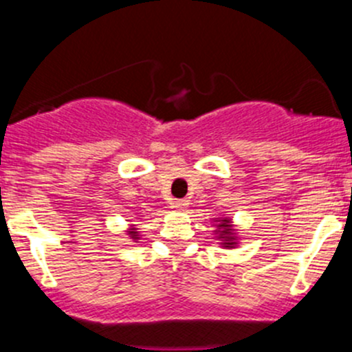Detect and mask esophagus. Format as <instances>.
<instances>
[{"mask_svg": "<svg viewBox=\"0 0 352 352\" xmlns=\"http://www.w3.org/2000/svg\"><path fill=\"white\" fill-rule=\"evenodd\" d=\"M186 206H187V201H184V199H177V201L172 202V208L179 209V211L186 209Z\"/></svg>", "mask_w": 352, "mask_h": 352, "instance_id": "1", "label": "esophagus"}]
</instances>
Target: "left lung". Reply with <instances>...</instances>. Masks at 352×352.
<instances>
[{"instance_id":"left-lung-1","label":"left lung","mask_w":352,"mask_h":352,"mask_svg":"<svg viewBox=\"0 0 352 352\" xmlns=\"http://www.w3.org/2000/svg\"><path fill=\"white\" fill-rule=\"evenodd\" d=\"M214 233L218 235L219 245L223 248H235L239 245V235L235 232V226L232 225L230 218H218L216 219Z\"/></svg>"}]
</instances>
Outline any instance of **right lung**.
<instances>
[{
	"mask_svg": "<svg viewBox=\"0 0 352 352\" xmlns=\"http://www.w3.org/2000/svg\"><path fill=\"white\" fill-rule=\"evenodd\" d=\"M127 235H129V239H133L134 242H136V240H140V233H138V228H134V225L127 230Z\"/></svg>",
	"mask_w": 352,
	"mask_h": 352,
	"instance_id": "add662e5",
	"label": "right lung"
}]
</instances>
